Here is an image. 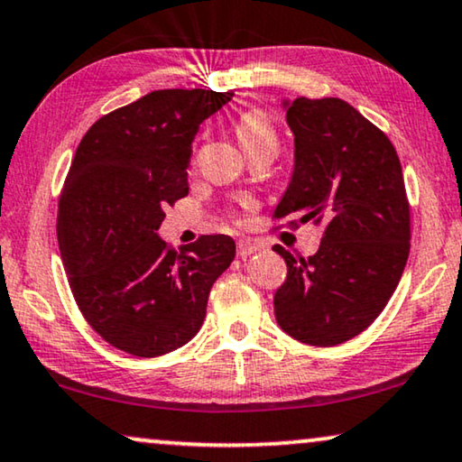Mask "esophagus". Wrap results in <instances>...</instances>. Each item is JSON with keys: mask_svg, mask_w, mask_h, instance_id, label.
Instances as JSON below:
<instances>
[{"mask_svg": "<svg viewBox=\"0 0 462 462\" xmlns=\"http://www.w3.org/2000/svg\"><path fill=\"white\" fill-rule=\"evenodd\" d=\"M236 251H238L240 257H246V255H253V253H257L259 251V245L253 243V240L243 238V240H238Z\"/></svg>", "mask_w": 462, "mask_h": 462, "instance_id": "esophagus-1", "label": "esophagus"}]
</instances>
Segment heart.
Returning a JSON list of instances; mask_svg holds the SVG:
<instances>
[{
    "label": "heart",
    "instance_id": "heart-1",
    "mask_svg": "<svg viewBox=\"0 0 462 462\" xmlns=\"http://www.w3.org/2000/svg\"><path fill=\"white\" fill-rule=\"evenodd\" d=\"M236 135L240 146L246 151L255 148L259 144H276L278 135L272 121L259 110H249V113L240 115L236 121Z\"/></svg>",
    "mask_w": 462,
    "mask_h": 462
}]
</instances>
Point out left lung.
I'll list each match as a JSON object with an SVG mask.
<instances>
[{
	"mask_svg": "<svg viewBox=\"0 0 462 462\" xmlns=\"http://www.w3.org/2000/svg\"><path fill=\"white\" fill-rule=\"evenodd\" d=\"M295 135L293 178L274 217L322 226L314 255H291L274 295L293 339L333 347L366 330L398 287L411 253V205L398 152L341 98L284 102Z\"/></svg>",
	"mask_w": 462,
	"mask_h": 462,
	"instance_id": "8db88e82",
	"label": "left lung"
}]
</instances>
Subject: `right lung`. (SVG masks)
I'll use <instances>...</instances> for the list:
<instances>
[{
    "instance_id": "1",
    "label": "right lung",
    "mask_w": 462,
    "mask_h": 462,
    "mask_svg": "<svg viewBox=\"0 0 462 462\" xmlns=\"http://www.w3.org/2000/svg\"><path fill=\"white\" fill-rule=\"evenodd\" d=\"M232 92L157 89L100 116L77 146L56 234L83 318L121 352L154 358L199 333L213 282L236 255L226 234L173 251L157 236L188 194L192 140Z\"/></svg>"
}]
</instances>
